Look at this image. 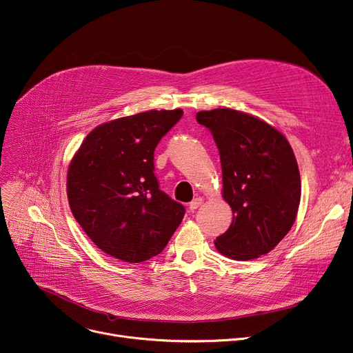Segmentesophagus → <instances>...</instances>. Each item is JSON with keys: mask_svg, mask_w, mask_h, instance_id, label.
<instances>
[{"mask_svg": "<svg viewBox=\"0 0 353 353\" xmlns=\"http://www.w3.org/2000/svg\"><path fill=\"white\" fill-rule=\"evenodd\" d=\"M201 204H203V199L197 197V199H194L193 201L188 204V208H190V211H196Z\"/></svg>", "mask_w": 353, "mask_h": 353, "instance_id": "34e87169", "label": "esophagus"}]
</instances>
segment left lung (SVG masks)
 <instances>
[{
	"instance_id": "obj_1",
	"label": "left lung",
	"mask_w": 353,
	"mask_h": 353,
	"mask_svg": "<svg viewBox=\"0 0 353 353\" xmlns=\"http://www.w3.org/2000/svg\"><path fill=\"white\" fill-rule=\"evenodd\" d=\"M196 118L218 146L222 197L234 214L215 248L235 261L259 258L279 245L297 216L301 180L294 152L279 130L250 114L215 108Z\"/></svg>"
}]
</instances>
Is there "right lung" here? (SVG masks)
I'll list each match as a JSON object with an SVG mask.
<instances>
[{
	"mask_svg": "<svg viewBox=\"0 0 353 353\" xmlns=\"http://www.w3.org/2000/svg\"><path fill=\"white\" fill-rule=\"evenodd\" d=\"M183 110H152L99 125L85 137L68 170L70 210L103 252L128 263L165 249L184 207L159 188L157 143Z\"/></svg>",
	"mask_w": 353,
	"mask_h": 353,
	"instance_id": "add662e5",
	"label": "right lung"
}]
</instances>
